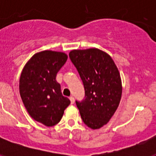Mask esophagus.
I'll list each match as a JSON object with an SVG mask.
<instances>
[{
  "instance_id": "1",
  "label": "esophagus",
  "mask_w": 156,
  "mask_h": 156,
  "mask_svg": "<svg viewBox=\"0 0 156 156\" xmlns=\"http://www.w3.org/2000/svg\"><path fill=\"white\" fill-rule=\"evenodd\" d=\"M69 100L70 101H71V104H74V102H75V99H74V98L73 97V96L69 97Z\"/></svg>"
}]
</instances>
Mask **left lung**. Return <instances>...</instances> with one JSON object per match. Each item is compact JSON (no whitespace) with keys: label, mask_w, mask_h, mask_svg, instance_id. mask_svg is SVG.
I'll return each instance as SVG.
<instances>
[{"label":"left lung","mask_w":156,"mask_h":156,"mask_svg":"<svg viewBox=\"0 0 156 156\" xmlns=\"http://www.w3.org/2000/svg\"><path fill=\"white\" fill-rule=\"evenodd\" d=\"M69 58L79 73L85 98L76 101L81 118L88 127L107 124L116 111L122 96V81L109 55L98 48L73 50Z\"/></svg>","instance_id":"left-lung-1"}]
</instances>
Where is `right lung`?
<instances>
[{
	"instance_id": "add662e5",
	"label": "right lung",
	"mask_w": 156,
	"mask_h": 156,
	"mask_svg": "<svg viewBox=\"0 0 156 156\" xmlns=\"http://www.w3.org/2000/svg\"><path fill=\"white\" fill-rule=\"evenodd\" d=\"M67 58L64 52H38L27 62L20 76L19 93L25 108L34 120L47 126L59 122L70 104L55 80Z\"/></svg>"
}]
</instances>
